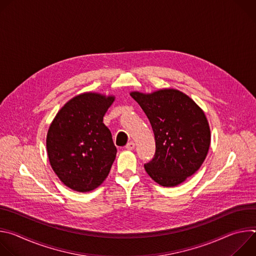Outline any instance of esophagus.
Here are the masks:
<instances>
[{
	"mask_svg": "<svg viewBox=\"0 0 256 256\" xmlns=\"http://www.w3.org/2000/svg\"><path fill=\"white\" fill-rule=\"evenodd\" d=\"M134 148H136V144H134V142H130L126 146V149L128 150V151H132V150H134Z\"/></svg>",
	"mask_w": 256,
	"mask_h": 256,
	"instance_id": "obj_1",
	"label": "esophagus"
}]
</instances>
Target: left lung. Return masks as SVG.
Masks as SVG:
<instances>
[{
  "label": "left lung",
  "mask_w": 256,
  "mask_h": 256,
  "mask_svg": "<svg viewBox=\"0 0 256 256\" xmlns=\"http://www.w3.org/2000/svg\"><path fill=\"white\" fill-rule=\"evenodd\" d=\"M130 95L149 118L155 134V156L144 165V170L162 186L182 184L200 169L210 149V130L204 110L173 88Z\"/></svg>",
  "instance_id": "obj_1"
}]
</instances>
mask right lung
I'll return each mask as SVG.
<instances>
[{
    "mask_svg": "<svg viewBox=\"0 0 256 256\" xmlns=\"http://www.w3.org/2000/svg\"><path fill=\"white\" fill-rule=\"evenodd\" d=\"M116 97L85 92L70 99L52 122L46 136L50 166L68 188L87 192L107 177L116 156L103 116Z\"/></svg>",
    "mask_w": 256,
    "mask_h": 256,
    "instance_id": "add662e5",
    "label": "right lung"
}]
</instances>
